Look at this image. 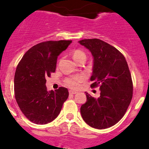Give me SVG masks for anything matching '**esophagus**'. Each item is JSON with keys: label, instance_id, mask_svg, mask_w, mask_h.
Instances as JSON below:
<instances>
[{"label": "esophagus", "instance_id": "obj_1", "mask_svg": "<svg viewBox=\"0 0 149 149\" xmlns=\"http://www.w3.org/2000/svg\"><path fill=\"white\" fill-rule=\"evenodd\" d=\"M69 93H70V94H76V93H77V92L74 91V90H70V91H69Z\"/></svg>", "mask_w": 149, "mask_h": 149}]
</instances>
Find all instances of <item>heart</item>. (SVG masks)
Segmentation results:
<instances>
[{
    "instance_id": "1",
    "label": "heart",
    "mask_w": 149,
    "mask_h": 149,
    "mask_svg": "<svg viewBox=\"0 0 149 149\" xmlns=\"http://www.w3.org/2000/svg\"><path fill=\"white\" fill-rule=\"evenodd\" d=\"M72 56L73 58L76 62H79L80 59H86V54L81 50H75L72 53ZM84 79V75L79 74L76 75V76H70V77L68 78L65 80V83L68 87H70V88H76L79 85V82H81Z\"/></svg>"
}]
</instances>
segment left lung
<instances>
[{"mask_svg": "<svg viewBox=\"0 0 149 149\" xmlns=\"http://www.w3.org/2000/svg\"><path fill=\"white\" fill-rule=\"evenodd\" d=\"M91 52L93 68L91 87L99 86L100 96L95 98L86 93L87 101L80 112L86 123L104 129L116 124L131 103L133 84L124 56L118 49L99 39L79 41Z\"/></svg>", "mask_w": 149, "mask_h": 149, "instance_id": "obj_1", "label": "left lung"}]
</instances>
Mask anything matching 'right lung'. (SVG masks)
<instances>
[{"label": "right lung", "instance_id": "obj_1", "mask_svg": "<svg viewBox=\"0 0 149 149\" xmlns=\"http://www.w3.org/2000/svg\"><path fill=\"white\" fill-rule=\"evenodd\" d=\"M71 40L46 41L30 48L20 61L15 75V96L25 116L36 124H46L60 113L69 95L68 89L47 91L46 77L54 73L58 56Z\"/></svg>", "mask_w": 149, "mask_h": 149}]
</instances>
